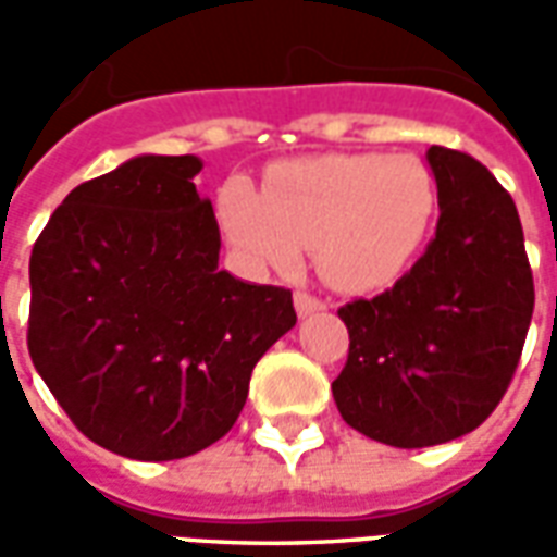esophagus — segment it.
Wrapping results in <instances>:
<instances>
[{"label":"esophagus","mask_w":557,"mask_h":557,"mask_svg":"<svg viewBox=\"0 0 557 557\" xmlns=\"http://www.w3.org/2000/svg\"><path fill=\"white\" fill-rule=\"evenodd\" d=\"M294 306H297L299 318H306V314H314V311L326 309V302L321 297H314V294H306V290H297V297H294Z\"/></svg>","instance_id":"1"}]
</instances>
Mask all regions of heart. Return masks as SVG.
I'll return each instance as SVG.
<instances>
[{
    "label": "heart",
    "mask_w": 557,
    "mask_h": 557,
    "mask_svg": "<svg viewBox=\"0 0 557 557\" xmlns=\"http://www.w3.org/2000/svg\"><path fill=\"white\" fill-rule=\"evenodd\" d=\"M435 207L423 161L381 152L285 161L267 191L243 176L219 191L224 234L248 267L290 270L314 246L318 272L338 290L396 282L420 255Z\"/></svg>",
    "instance_id": "heart-1"
}]
</instances>
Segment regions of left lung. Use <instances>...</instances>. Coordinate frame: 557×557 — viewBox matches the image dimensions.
Masks as SVG:
<instances>
[{
	"instance_id": "left-lung-1",
	"label": "left lung",
	"mask_w": 557,
	"mask_h": 557,
	"mask_svg": "<svg viewBox=\"0 0 557 557\" xmlns=\"http://www.w3.org/2000/svg\"><path fill=\"white\" fill-rule=\"evenodd\" d=\"M435 239L396 285L338 309L342 420L413 449L474 432L507 393L534 314V275L507 188L474 156L432 146Z\"/></svg>"
}]
</instances>
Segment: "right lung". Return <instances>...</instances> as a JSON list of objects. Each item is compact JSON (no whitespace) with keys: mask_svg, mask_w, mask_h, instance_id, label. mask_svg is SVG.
<instances>
[{"mask_svg":"<svg viewBox=\"0 0 557 557\" xmlns=\"http://www.w3.org/2000/svg\"><path fill=\"white\" fill-rule=\"evenodd\" d=\"M195 156H140L77 185L29 258V357L69 420L140 461L231 432L251 369L297 323L287 287L219 270Z\"/></svg>","mask_w":557,"mask_h":557,"instance_id":"add662e5","label":"right lung"}]
</instances>
